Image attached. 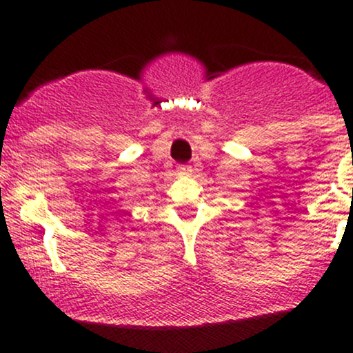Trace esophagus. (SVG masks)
Returning a JSON list of instances; mask_svg holds the SVG:
<instances>
[{
    "label": "esophagus",
    "instance_id": "1",
    "mask_svg": "<svg viewBox=\"0 0 353 353\" xmlns=\"http://www.w3.org/2000/svg\"><path fill=\"white\" fill-rule=\"evenodd\" d=\"M179 172H183V174H191V172H192V167H191V165H181V167H179Z\"/></svg>",
    "mask_w": 353,
    "mask_h": 353
}]
</instances>
